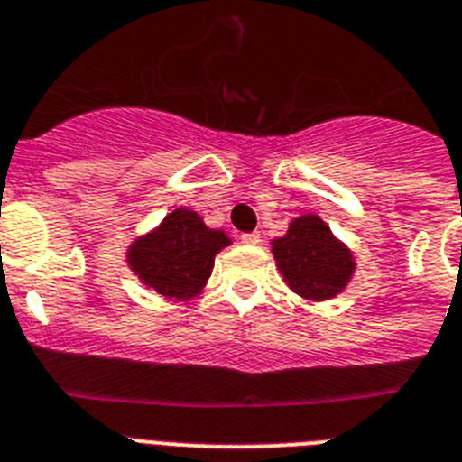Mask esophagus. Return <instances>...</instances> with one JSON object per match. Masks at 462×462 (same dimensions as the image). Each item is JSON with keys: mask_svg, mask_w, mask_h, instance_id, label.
Listing matches in <instances>:
<instances>
[{"mask_svg": "<svg viewBox=\"0 0 462 462\" xmlns=\"http://www.w3.org/2000/svg\"><path fill=\"white\" fill-rule=\"evenodd\" d=\"M242 244H246V246H255V244H260V235L258 232H246V235H242Z\"/></svg>", "mask_w": 462, "mask_h": 462, "instance_id": "esophagus-1", "label": "esophagus"}]
</instances>
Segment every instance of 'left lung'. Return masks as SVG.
I'll list each match as a JSON object with an SVG mask.
<instances>
[{"label": "left lung", "instance_id": "1", "mask_svg": "<svg viewBox=\"0 0 462 462\" xmlns=\"http://www.w3.org/2000/svg\"><path fill=\"white\" fill-rule=\"evenodd\" d=\"M270 244L283 283L309 302L342 295L356 274V254L316 214L292 218Z\"/></svg>", "mask_w": 462, "mask_h": 462}]
</instances>
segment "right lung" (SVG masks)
I'll list each match as a JSON object with an SVG mask.
<instances>
[{
  "label": "right lung",
  "mask_w": 462,
  "mask_h": 462,
  "mask_svg": "<svg viewBox=\"0 0 462 462\" xmlns=\"http://www.w3.org/2000/svg\"><path fill=\"white\" fill-rule=\"evenodd\" d=\"M227 246H232L230 232L208 227L192 208L176 207L130 242L125 263L148 291L188 302L202 295L216 255Z\"/></svg>",
  "instance_id": "right-lung-1"
}]
</instances>
